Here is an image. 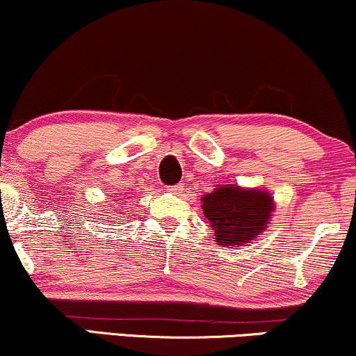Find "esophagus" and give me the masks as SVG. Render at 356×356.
I'll list each match as a JSON object with an SVG mask.
<instances>
[{"label": "esophagus", "instance_id": "34e87169", "mask_svg": "<svg viewBox=\"0 0 356 356\" xmlns=\"http://www.w3.org/2000/svg\"><path fill=\"white\" fill-rule=\"evenodd\" d=\"M165 191L169 192V194H175V195H177V194H181V192H182L184 189H182V186H170V187H167Z\"/></svg>", "mask_w": 356, "mask_h": 356}]
</instances>
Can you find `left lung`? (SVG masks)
<instances>
[{
	"label": "left lung",
	"mask_w": 356,
	"mask_h": 356,
	"mask_svg": "<svg viewBox=\"0 0 356 356\" xmlns=\"http://www.w3.org/2000/svg\"><path fill=\"white\" fill-rule=\"evenodd\" d=\"M202 209L216 242L234 248L250 243L265 232L275 202L270 192L264 189L222 184L202 197Z\"/></svg>",
	"instance_id": "8db88e82"
}]
</instances>
